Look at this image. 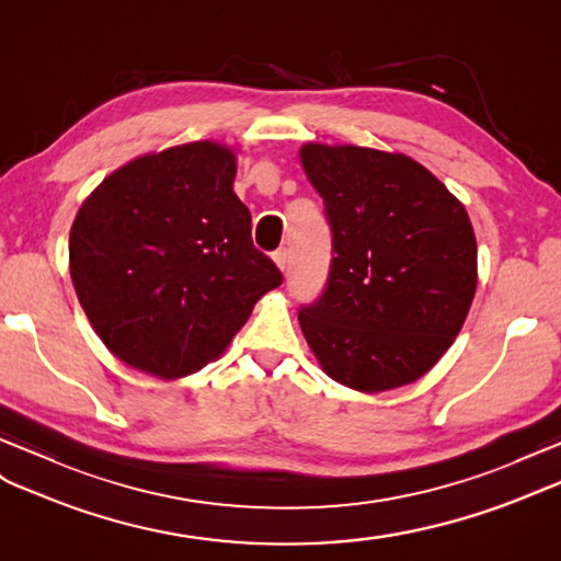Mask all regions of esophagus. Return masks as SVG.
<instances>
[{"mask_svg": "<svg viewBox=\"0 0 561 561\" xmlns=\"http://www.w3.org/2000/svg\"><path fill=\"white\" fill-rule=\"evenodd\" d=\"M273 262L278 264V268H280V271L288 268V262H290V252H288V248H280V250L273 252Z\"/></svg>", "mask_w": 561, "mask_h": 561, "instance_id": "1", "label": "esophagus"}]
</instances>
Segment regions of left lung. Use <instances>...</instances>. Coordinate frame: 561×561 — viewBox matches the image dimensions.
Returning a JSON list of instances; mask_svg holds the SVG:
<instances>
[{"label": "left lung", "mask_w": 561, "mask_h": 561, "mask_svg": "<svg viewBox=\"0 0 561 561\" xmlns=\"http://www.w3.org/2000/svg\"><path fill=\"white\" fill-rule=\"evenodd\" d=\"M299 159L333 240L321 295L297 311L309 347L347 388L412 383L453 345L471 307L467 209L404 154L305 145Z\"/></svg>", "instance_id": "obj_1"}]
</instances>
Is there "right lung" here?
Masks as SVG:
<instances>
[{"label":"right lung","instance_id":"add662e5","mask_svg":"<svg viewBox=\"0 0 561 561\" xmlns=\"http://www.w3.org/2000/svg\"><path fill=\"white\" fill-rule=\"evenodd\" d=\"M233 181L230 149L190 142L126 163L83 202L68 240L73 288L121 362L195 374L283 283Z\"/></svg>","mask_w":561,"mask_h":561}]
</instances>
